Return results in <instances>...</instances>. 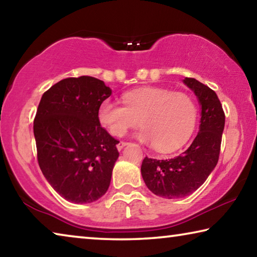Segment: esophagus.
Instances as JSON below:
<instances>
[{"instance_id": "esophagus-1", "label": "esophagus", "mask_w": 257, "mask_h": 257, "mask_svg": "<svg viewBox=\"0 0 257 257\" xmlns=\"http://www.w3.org/2000/svg\"><path fill=\"white\" fill-rule=\"evenodd\" d=\"M126 145H127V142H125V141H120L119 144L117 145V149H118V150H121V149L124 148V147H125Z\"/></svg>"}]
</instances>
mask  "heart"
Masks as SVG:
<instances>
[{"mask_svg": "<svg viewBox=\"0 0 257 257\" xmlns=\"http://www.w3.org/2000/svg\"><path fill=\"white\" fill-rule=\"evenodd\" d=\"M124 104L110 99L101 102L98 119L115 137L145 126L138 133L144 144L161 153L181 148L195 130L198 108L190 95L162 87H141L123 95Z\"/></svg>", "mask_w": 257, "mask_h": 257, "instance_id": "heart-1", "label": "heart"}]
</instances>
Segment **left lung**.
I'll return each mask as SVG.
<instances>
[{"instance_id": "8db88e82", "label": "left lung", "mask_w": 257, "mask_h": 257, "mask_svg": "<svg viewBox=\"0 0 257 257\" xmlns=\"http://www.w3.org/2000/svg\"><path fill=\"white\" fill-rule=\"evenodd\" d=\"M183 83L196 94L201 109L198 134L180 156L162 161L146 157L141 165L146 186L156 196L167 199L191 195L212 173L218 162L225 123L215 92L195 78L186 77Z\"/></svg>"}]
</instances>
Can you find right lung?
Segmentation results:
<instances>
[{
	"instance_id": "right-lung-1",
	"label": "right lung",
	"mask_w": 257,
	"mask_h": 257,
	"mask_svg": "<svg viewBox=\"0 0 257 257\" xmlns=\"http://www.w3.org/2000/svg\"><path fill=\"white\" fill-rule=\"evenodd\" d=\"M110 95L91 76L65 78L42 95L34 119L37 161L50 186L71 203H93L110 184L119 141L98 119Z\"/></svg>"
}]
</instances>
